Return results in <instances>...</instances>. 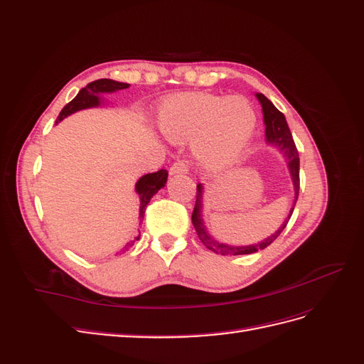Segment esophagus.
<instances>
[{
	"instance_id": "obj_1",
	"label": "esophagus",
	"mask_w": 364,
	"mask_h": 364,
	"mask_svg": "<svg viewBox=\"0 0 364 364\" xmlns=\"http://www.w3.org/2000/svg\"><path fill=\"white\" fill-rule=\"evenodd\" d=\"M188 173V164L186 161H176L170 167V174H185Z\"/></svg>"
}]
</instances>
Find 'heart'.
Segmentation results:
<instances>
[{
  "label": "heart",
  "mask_w": 364,
  "mask_h": 364,
  "mask_svg": "<svg viewBox=\"0 0 364 364\" xmlns=\"http://www.w3.org/2000/svg\"><path fill=\"white\" fill-rule=\"evenodd\" d=\"M158 127L173 142L191 141L203 168L222 171L245 155L255 134L257 115L245 97L186 92L165 100L156 114Z\"/></svg>",
  "instance_id": "heart-1"
}]
</instances>
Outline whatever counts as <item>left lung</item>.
Here are the masks:
<instances>
[{
    "label": "left lung",
    "mask_w": 364,
    "mask_h": 364,
    "mask_svg": "<svg viewBox=\"0 0 364 364\" xmlns=\"http://www.w3.org/2000/svg\"><path fill=\"white\" fill-rule=\"evenodd\" d=\"M257 98L259 100L262 106V114H264V123H266V139L269 144L277 146L285 158V162H287V167L291 176L293 186H294V200L291 211L287 217V220L282 223V226L277 230V232L272 234L269 238L259 241L257 245H249V246H230V245H223L218 243L217 240L213 237H209L206 232V228L203 225L202 220V199H203V186L202 183L197 185V194H196V205H194V211L191 215L193 225L197 235H199L202 243L215 253H220V255H249V253H255L261 249H266L270 246L274 240L279 237V234L284 230V228L287 226L289 220L293 214L294 205L297 202V196H299V153H297V149L294 146V141L291 136V132L287 126V121H285V117L282 112H279L277 107L273 106V103L269 100L266 95L257 94Z\"/></svg>",
    "instance_id": "left-lung-1"
}]
</instances>
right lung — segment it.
Masks as SVG:
<instances>
[{"mask_svg": "<svg viewBox=\"0 0 364 364\" xmlns=\"http://www.w3.org/2000/svg\"><path fill=\"white\" fill-rule=\"evenodd\" d=\"M130 85L127 83H121V82H115L111 79H98L95 82L87 83L83 90L79 91L73 100L65 106L58 119H56V124L59 121H62L63 118H67L68 115L77 112V111H82V109H87V107H95L102 103V94L105 92H115L119 90H126ZM167 178H168V171L167 170H159L156 173H149L146 176H142V178L136 182L135 185V190L139 196V200H141V206H139V218H144V213H146V206L149 205L150 199L153 196H155L162 186L167 183ZM135 240H139V235L135 237ZM134 241H130L127 243V246L124 249H127L129 246H132L135 243ZM123 249V250H124Z\"/></svg>", "mask_w": 364, "mask_h": 364, "instance_id": "obj_1", "label": "right lung"}]
</instances>
